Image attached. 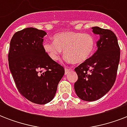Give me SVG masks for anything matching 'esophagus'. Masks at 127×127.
I'll list each match as a JSON object with an SVG mask.
<instances>
[{"mask_svg":"<svg viewBox=\"0 0 127 127\" xmlns=\"http://www.w3.org/2000/svg\"><path fill=\"white\" fill-rule=\"evenodd\" d=\"M72 69H70L68 68H65V75H66V74H68L69 73L70 71Z\"/></svg>","mask_w":127,"mask_h":127,"instance_id":"1","label":"esophagus"}]
</instances>
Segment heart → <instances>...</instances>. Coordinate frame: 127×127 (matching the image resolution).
Wrapping results in <instances>:
<instances>
[{
	"mask_svg": "<svg viewBox=\"0 0 127 127\" xmlns=\"http://www.w3.org/2000/svg\"><path fill=\"white\" fill-rule=\"evenodd\" d=\"M54 41H45L43 49L53 61H58L62 53L69 63L81 64L86 61L94 51L95 41L92 35L72 32L59 33L53 37Z\"/></svg>",
	"mask_w": 127,
	"mask_h": 127,
	"instance_id": "heart-1",
	"label": "heart"
}]
</instances>
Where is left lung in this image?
Instances as JSON below:
<instances>
[{"label": "left lung", "mask_w": 127, "mask_h": 127, "mask_svg": "<svg viewBox=\"0 0 127 127\" xmlns=\"http://www.w3.org/2000/svg\"><path fill=\"white\" fill-rule=\"evenodd\" d=\"M92 29L94 34L99 35L97 49L74 69L78 78L74 83L75 92L87 101L97 100L110 90L116 79L120 59V48L114 33L97 26Z\"/></svg>", "instance_id": "8db88e82"}]
</instances>
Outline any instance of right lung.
<instances>
[{
  "mask_svg": "<svg viewBox=\"0 0 127 127\" xmlns=\"http://www.w3.org/2000/svg\"><path fill=\"white\" fill-rule=\"evenodd\" d=\"M45 31L27 28L11 39L9 68L19 92L27 99L43 105L54 98L63 67L50 59L43 49Z\"/></svg>",
  "mask_w": 127,
  "mask_h": 127,
  "instance_id": "1",
  "label": "right lung"
}]
</instances>
